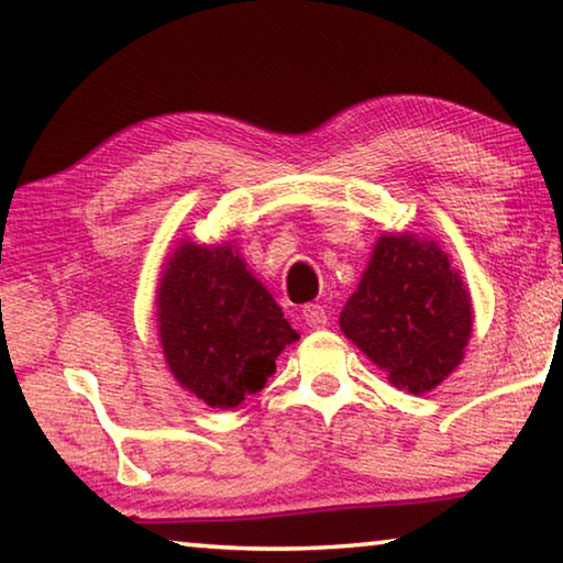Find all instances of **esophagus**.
I'll use <instances>...</instances> for the list:
<instances>
[{
	"instance_id": "34e87169",
	"label": "esophagus",
	"mask_w": 563,
	"mask_h": 563,
	"mask_svg": "<svg viewBox=\"0 0 563 563\" xmlns=\"http://www.w3.org/2000/svg\"><path fill=\"white\" fill-rule=\"evenodd\" d=\"M302 320L308 328H325L328 325V310L318 302H310L302 308Z\"/></svg>"
}]
</instances>
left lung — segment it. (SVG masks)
<instances>
[{
    "mask_svg": "<svg viewBox=\"0 0 563 563\" xmlns=\"http://www.w3.org/2000/svg\"><path fill=\"white\" fill-rule=\"evenodd\" d=\"M340 328L397 389L424 395L464 357L470 290L434 241L383 235L340 312Z\"/></svg>",
    "mask_w": 563,
    "mask_h": 563,
    "instance_id": "1",
    "label": "left lung"
}]
</instances>
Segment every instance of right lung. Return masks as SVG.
I'll list each match as a JSON object with an SVG mask.
<instances>
[{
    "label": "right lung",
    "mask_w": 563,
    "mask_h": 563,
    "mask_svg": "<svg viewBox=\"0 0 563 563\" xmlns=\"http://www.w3.org/2000/svg\"><path fill=\"white\" fill-rule=\"evenodd\" d=\"M158 338L170 373L206 405L261 393L298 332L231 245L184 243L158 285Z\"/></svg>",
    "instance_id": "right-lung-1"
}]
</instances>
